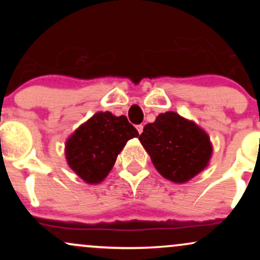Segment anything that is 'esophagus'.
<instances>
[{"mask_svg":"<svg viewBox=\"0 0 260 260\" xmlns=\"http://www.w3.org/2000/svg\"><path fill=\"white\" fill-rule=\"evenodd\" d=\"M143 128H144V126H143V124H138V126H137V131H138L139 134L143 132Z\"/></svg>","mask_w":260,"mask_h":260,"instance_id":"esophagus-1","label":"esophagus"}]
</instances>
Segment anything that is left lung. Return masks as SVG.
<instances>
[{
	"label": "left lung",
	"instance_id": "obj_1",
	"mask_svg": "<svg viewBox=\"0 0 260 260\" xmlns=\"http://www.w3.org/2000/svg\"><path fill=\"white\" fill-rule=\"evenodd\" d=\"M155 169L175 183H184L208 166L213 145L209 136L193 121L178 113H160L145 124L139 136Z\"/></svg>",
	"mask_w": 260,
	"mask_h": 260
}]
</instances>
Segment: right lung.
<instances>
[{
    "mask_svg": "<svg viewBox=\"0 0 260 260\" xmlns=\"http://www.w3.org/2000/svg\"><path fill=\"white\" fill-rule=\"evenodd\" d=\"M138 136L126 116L98 112L66 142V159L86 183H100L111 171L126 143Z\"/></svg>",
    "mask_w": 260,
    "mask_h": 260,
    "instance_id": "add662e5",
    "label": "right lung"
}]
</instances>
